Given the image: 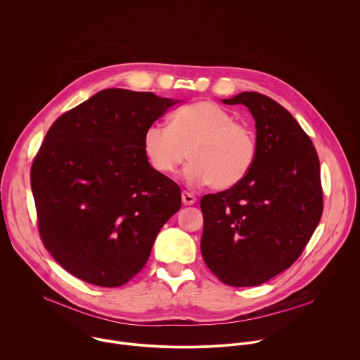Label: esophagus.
Wrapping results in <instances>:
<instances>
[{
	"label": "esophagus",
	"instance_id": "esophagus-1",
	"mask_svg": "<svg viewBox=\"0 0 360 360\" xmlns=\"http://www.w3.org/2000/svg\"><path fill=\"white\" fill-rule=\"evenodd\" d=\"M196 202V198L189 192H182V203L184 205H193Z\"/></svg>",
	"mask_w": 360,
	"mask_h": 360
}]
</instances>
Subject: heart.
<instances>
[{
  "mask_svg": "<svg viewBox=\"0 0 360 360\" xmlns=\"http://www.w3.org/2000/svg\"><path fill=\"white\" fill-rule=\"evenodd\" d=\"M142 148L158 174H175L188 157L186 181L192 185L211 184L221 191L243 181L258 157L253 131L235 122L231 111L212 101L176 110L169 125H149L142 136Z\"/></svg>",
  "mask_w": 360,
  "mask_h": 360,
  "instance_id": "obj_1",
  "label": "heart"
}]
</instances>
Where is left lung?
Returning a JSON list of instances; mask_svg holds the SVG:
<instances>
[{"instance_id": "left-lung-1", "label": "left lung", "mask_w": 360, "mask_h": 360, "mask_svg": "<svg viewBox=\"0 0 360 360\" xmlns=\"http://www.w3.org/2000/svg\"><path fill=\"white\" fill-rule=\"evenodd\" d=\"M222 102L250 111L258 157L238 185L202 196L200 252L221 282L258 286L288 269L312 238L323 212L321 164L311 138L272 98L240 92Z\"/></svg>"}]
</instances>
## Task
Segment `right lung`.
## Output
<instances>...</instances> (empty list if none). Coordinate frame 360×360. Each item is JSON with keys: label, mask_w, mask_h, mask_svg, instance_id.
I'll list each match as a JSON object with an SVG mask.
<instances>
[{"label": "right lung", "mask_w": 360, "mask_h": 360, "mask_svg": "<svg viewBox=\"0 0 360 360\" xmlns=\"http://www.w3.org/2000/svg\"><path fill=\"white\" fill-rule=\"evenodd\" d=\"M179 101L110 88L63 114L31 167L45 249L84 282L118 288L146 264L181 208L178 184L153 169L145 129Z\"/></svg>", "instance_id": "obj_1"}]
</instances>
